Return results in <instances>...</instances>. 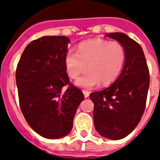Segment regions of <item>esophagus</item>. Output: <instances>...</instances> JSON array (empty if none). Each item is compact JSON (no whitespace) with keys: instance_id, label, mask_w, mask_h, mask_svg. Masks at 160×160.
<instances>
[{"instance_id":"34e87169","label":"esophagus","mask_w":160,"mask_h":160,"mask_svg":"<svg viewBox=\"0 0 160 160\" xmlns=\"http://www.w3.org/2000/svg\"><path fill=\"white\" fill-rule=\"evenodd\" d=\"M83 94H84L85 98H88L89 97V95H90V92L87 91V90H83Z\"/></svg>"}]
</instances>
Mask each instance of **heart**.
<instances>
[{"label": "heart", "mask_w": 160, "mask_h": 160, "mask_svg": "<svg viewBox=\"0 0 160 160\" xmlns=\"http://www.w3.org/2000/svg\"><path fill=\"white\" fill-rule=\"evenodd\" d=\"M125 58V50L120 43L94 39L80 43L76 53L69 51L65 55V66L73 80L78 79L88 67L89 72L76 81V85L92 89L100 82L103 85L114 82L123 70Z\"/></svg>", "instance_id": "obj_1"}]
</instances>
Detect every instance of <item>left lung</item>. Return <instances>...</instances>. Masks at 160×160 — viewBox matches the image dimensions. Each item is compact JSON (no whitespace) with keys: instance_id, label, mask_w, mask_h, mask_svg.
Returning a JSON list of instances; mask_svg holds the SVG:
<instances>
[{"instance_id":"8db88e82","label":"left lung","mask_w":160,"mask_h":160,"mask_svg":"<svg viewBox=\"0 0 160 160\" xmlns=\"http://www.w3.org/2000/svg\"><path fill=\"white\" fill-rule=\"evenodd\" d=\"M124 46L126 58L119 76L109 87L90 95L96 131L107 139H121L138 125L144 114L149 71L139 43L124 33L106 34Z\"/></svg>"}]
</instances>
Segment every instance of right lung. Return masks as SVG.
Listing matches in <instances>:
<instances>
[{
  "label": "right lung",
  "instance_id": "obj_1",
  "mask_svg": "<svg viewBox=\"0 0 160 160\" xmlns=\"http://www.w3.org/2000/svg\"><path fill=\"white\" fill-rule=\"evenodd\" d=\"M70 40L43 36L24 50L16 72L19 102L26 122L41 136L59 139L73 127L77 108L85 97L70 84L65 66ZM65 85L68 89L61 95Z\"/></svg>",
  "mask_w": 160,
  "mask_h": 160
}]
</instances>
